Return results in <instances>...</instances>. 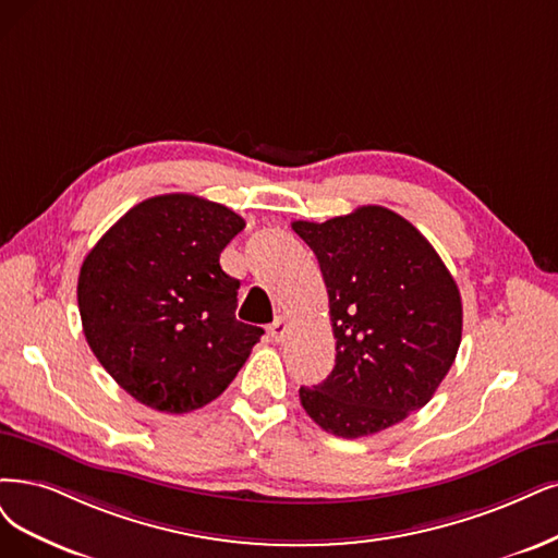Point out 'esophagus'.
I'll return each instance as SVG.
<instances>
[{
	"mask_svg": "<svg viewBox=\"0 0 558 558\" xmlns=\"http://www.w3.org/2000/svg\"><path fill=\"white\" fill-rule=\"evenodd\" d=\"M287 331H290V324H287V317H284V315L276 317L274 324L268 326V336H271L276 342H282L284 336H287Z\"/></svg>",
	"mask_w": 558,
	"mask_h": 558,
	"instance_id": "1",
	"label": "esophagus"
}]
</instances>
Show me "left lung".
<instances>
[{"label":"left lung","instance_id":"8db88e82","mask_svg":"<svg viewBox=\"0 0 558 558\" xmlns=\"http://www.w3.org/2000/svg\"><path fill=\"white\" fill-rule=\"evenodd\" d=\"M328 292L336 367L301 386L303 409L342 439L375 435L425 407L458 356L462 299L435 247L384 206L292 222Z\"/></svg>","mask_w":558,"mask_h":558}]
</instances>
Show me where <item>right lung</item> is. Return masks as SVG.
<instances>
[{
    "mask_svg": "<svg viewBox=\"0 0 558 558\" xmlns=\"http://www.w3.org/2000/svg\"><path fill=\"white\" fill-rule=\"evenodd\" d=\"M245 227L197 195L149 197L82 262L77 305L98 363L131 398L189 414L232 384L262 328L236 319L239 280L220 253Z\"/></svg>",
    "mask_w": 558,
    "mask_h": 558,
    "instance_id": "obj_1",
    "label": "right lung"
}]
</instances>
